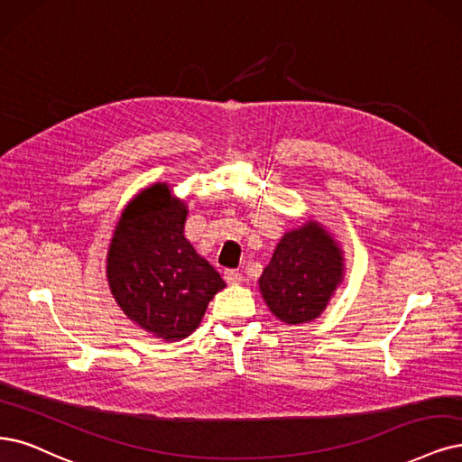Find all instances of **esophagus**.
Listing matches in <instances>:
<instances>
[{"instance_id":"obj_1","label":"esophagus","mask_w":462,"mask_h":462,"mask_svg":"<svg viewBox=\"0 0 462 462\" xmlns=\"http://www.w3.org/2000/svg\"><path fill=\"white\" fill-rule=\"evenodd\" d=\"M225 280H226L228 285H240L244 282V276L240 274V272H236V270H226L225 272Z\"/></svg>"}]
</instances>
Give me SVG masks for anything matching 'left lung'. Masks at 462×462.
<instances>
[{
    "label": "left lung",
    "mask_w": 462,
    "mask_h": 462,
    "mask_svg": "<svg viewBox=\"0 0 462 462\" xmlns=\"http://www.w3.org/2000/svg\"><path fill=\"white\" fill-rule=\"evenodd\" d=\"M345 280L343 249L316 218L287 230L259 278L261 295L287 326L321 316Z\"/></svg>",
    "instance_id": "obj_1"
}]
</instances>
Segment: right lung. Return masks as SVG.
<instances>
[{
    "label": "right lung",
    "instance_id": "right-lung-1",
    "mask_svg": "<svg viewBox=\"0 0 462 462\" xmlns=\"http://www.w3.org/2000/svg\"><path fill=\"white\" fill-rule=\"evenodd\" d=\"M188 205L156 182L136 194L112 234L106 278L124 314L153 337L192 335L225 289L218 272L184 237Z\"/></svg>",
    "mask_w": 462,
    "mask_h": 462
}]
</instances>
